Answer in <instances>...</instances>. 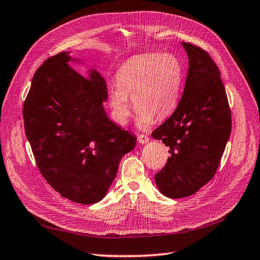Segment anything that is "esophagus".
<instances>
[{
	"label": "esophagus",
	"instance_id": "esophagus-1",
	"mask_svg": "<svg viewBox=\"0 0 260 260\" xmlns=\"http://www.w3.org/2000/svg\"><path fill=\"white\" fill-rule=\"evenodd\" d=\"M138 141H139V144H147L149 141V138L146 135H138Z\"/></svg>",
	"mask_w": 260,
	"mask_h": 260
}]
</instances>
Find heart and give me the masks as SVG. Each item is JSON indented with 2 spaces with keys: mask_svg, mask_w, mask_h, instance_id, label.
<instances>
[{
  "mask_svg": "<svg viewBox=\"0 0 260 260\" xmlns=\"http://www.w3.org/2000/svg\"><path fill=\"white\" fill-rule=\"evenodd\" d=\"M184 70L174 54H149L131 57L116 73V84L109 89V104L114 119L125 124L130 119L131 105L138 111V123L147 126L152 119L171 114L181 96Z\"/></svg>",
  "mask_w": 260,
  "mask_h": 260,
  "instance_id": "heart-1",
  "label": "heart"
}]
</instances>
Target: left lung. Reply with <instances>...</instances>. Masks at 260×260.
<instances>
[{
    "label": "left lung",
    "instance_id": "left-lung-1",
    "mask_svg": "<svg viewBox=\"0 0 260 260\" xmlns=\"http://www.w3.org/2000/svg\"><path fill=\"white\" fill-rule=\"evenodd\" d=\"M188 56L183 96L173 114L152 131L171 157L155 175L160 192L172 199L190 197L218 169L231 132V110L220 71L208 51L182 42Z\"/></svg>",
    "mask_w": 260,
    "mask_h": 260
}]
</instances>
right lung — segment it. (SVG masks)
Listing matches in <instances>:
<instances>
[{
    "label": "right lung",
    "instance_id": "right-lung-1",
    "mask_svg": "<svg viewBox=\"0 0 260 260\" xmlns=\"http://www.w3.org/2000/svg\"><path fill=\"white\" fill-rule=\"evenodd\" d=\"M71 60L59 52L35 73L22 110L24 131L47 183L62 198L94 204L105 197L137 137L108 118L104 78L96 71L82 76Z\"/></svg>",
    "mask_w": 260,
    "mask_h": 260
}]
</instances>
